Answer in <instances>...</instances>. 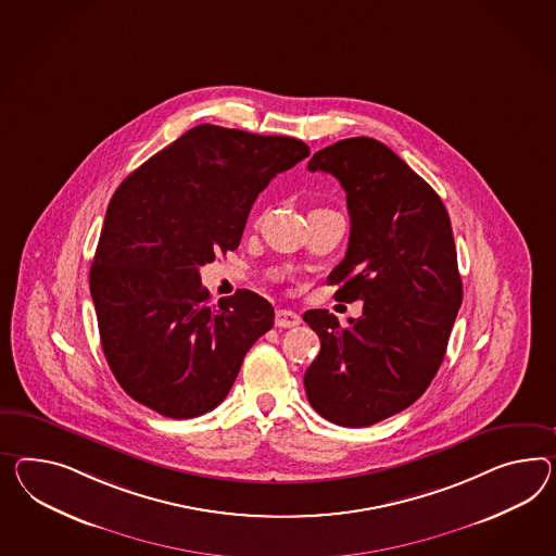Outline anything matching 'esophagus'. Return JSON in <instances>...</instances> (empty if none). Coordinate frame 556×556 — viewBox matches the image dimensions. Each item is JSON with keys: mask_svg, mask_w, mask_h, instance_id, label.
<instances>
[{"mask_svg": "<svg viewBox=\"0 0 556 556\" xmlns=\"http://www.w3.org/2000/svg\"><path fill=\"white\" fill-rule=\"evenodd\" d=\"M300 316L296 313H292V311H278L276 313V327L278 328H292L299 327Z\"/></svg>", "mask_w": 556, "mask_h": 556, "instance_id": "1", "label": "esophagus"}]
</instances>
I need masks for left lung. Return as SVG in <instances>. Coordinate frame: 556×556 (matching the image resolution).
I'll return each instance as SVG.
<instances>
[{
    "instance_id": "obj_1",
    "label": "left lung",
    "mask_w": 556,
    "mask_h": 556,
    "mask_svg": "<svg viewBox=\"0 0 556 556\" xmlns=\"http://www.w3.org/2000/svg\"><path fill=\"white\" fill-rule=\"evenodd\" d=\"M308 169L346 193L349 248L327 282L337 300H363V316L341 327L325 308L304 313L320 339L304 389L330 424L369 428L421 397L442 365L462 304L454 231L440 195L381 141L330 144Z\"/></svg>"
}]
</instances>
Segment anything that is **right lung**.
<instances>
[{
  "instance_id": "obj_1",
  "label": "right lung",
  "mask_w": 556,
  "mask_h": 556,
  "mask_svg": "<svg viewBox=\"0 0 556 556\" xmlns=\"http://www.w3.org/2000/svg\"><path fill=\"white\" fill-rule=\"evenodd\" d=\"M308 155L292 137L200 125L114 191L90 294L102 353L127 395L172 419L228 397L274 308L252 290L212 302L200 268L240 245L257 195Z\"/></svg>"
}]
</instances>
